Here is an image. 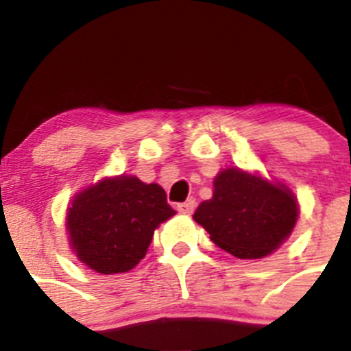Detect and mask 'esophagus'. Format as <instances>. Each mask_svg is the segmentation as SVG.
Here are the masks:
<instances>
[{
    "label": "esophagus",
    "instance_id": "1",
    "mask_svg": "<svg viewBox=\"0 0 351 351\" xmlns=\"http://www.w3.org/2000/svg\"><path fill=\"white\" fill-rule=\"evenodd\" d=\"M195 206H197V204H195V200H188V202H184V204H179L178 206V210L179 213H182V214H191L195 210Z\"/></svg>",
    "mask_w": 351,
    "mask_h": 351
}]
</instances>
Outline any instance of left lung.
I'll list each match as a JSON object with an SVG mask.
<instances>
[{
  "label": "left lung",
  "instance_id": "8db88e82",
  "mask_svg": "<svg viewBox=\"0 0 351 351\" xmlns=\"http://www.w3.org/2000/svg\"><path fill=\"white\" fill-rule=\"evenodd\" d=\"M213 184V197L197 207L193 219L226 253L246 260L263 258L295 228L299 202L283 182L228 167L219 170Z\"/></svg>",
  "mask_w": 351,
  "mask_h": 351
}]
</instances>
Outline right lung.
I'll list each match as a JSON object with an SVG mask.
<instances>
[{
	"instance_id": "1",
	"label": "right lung",
	"mask_w": 351,
	"mask_h": 351,
	"mask_svg": "<svg viewBox=\"0 0 351 351\" xmlns=\"http://www.w3.org/2000/svg\"><path fill=\"white\" fill-rule=\"evenodd\" d=\"M173 214L156 182L147 184L125 173L104 178L68 204L70 250L95 272H128L145 256L154 230Z\"/></svg>"
}]
</instances>
